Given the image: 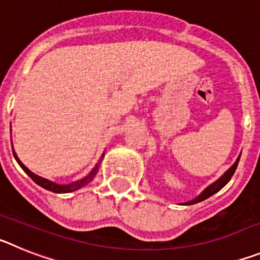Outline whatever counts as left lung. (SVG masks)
Listing matches in <instances>:
<instances>
[{
    "label": "left lung",
    "instance_id": "8db88e82",
    "mask_svg": "<svg viewBox=\"0 0 260 260\" xmlns=\"http://www.w3.org/2000/svg\"><path fill=\"white\" fill-rule=\"evenodd\" d=\"M240 157H241V155L238 156L237 160L234 161V164L232 165L228 171L225 172V173L222 174L220 178H217L215 182H212L210 186H207V187H206V189H204L203 191H202L201 194L198 195V197H195L194 199H191V201H189V202H186V203H182L183 206H190V204H195V203H199V202H203L204 199L210 198L211 195H213V194H216L217 191H220V190H221L222 187H224V186L226 185L229 181H231L232 176H233L234 172H236V169H237V165H238V161H240Z\"/></svg>",
    "mask_w": 260,
    "mask_h": 260
}]
</instances>
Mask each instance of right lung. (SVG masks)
<instances>
[{
    "mask_svg": "<svg viewBox=\"0 0 260 260\" xmlns=\"http://www.w3.org/2000/svg\"><path fill=\"white\" fill-rule=\"evenodd\" d=\"M13 153H14V157H15V160H17V161H18V164L20 165V168H22L23 171L26 172V173L28 174L29 177H31L34 182L38 183L39 186H41L43 189L49 190V191H52V192H57V194H65V192H73V191H75V190L80 189V187H83V186L87 185V183L91 182V181L93 180V177L96 176V173H98L99 165H100V162H102L103 157H104V153H103L102 157H100V160H99V162L95 165V168H93L92 171L89 172V173L87 174L86 177H83V178H80V180H78V181H74V182H71V183H66V185H59V183L53 182V181L47 180V178H43V177L38 176V174H35V173H34V172L29 171L28 168H27L26 165H24L22 161H20L19 157H18L17 153H15V151H14V148H13Z\"/></svg>",
    "mask_w": 260,
    "mask_h": 260,
    "instance_id": "add662e5",
    "label": "right lung"
}]
</instances>
